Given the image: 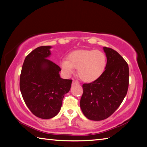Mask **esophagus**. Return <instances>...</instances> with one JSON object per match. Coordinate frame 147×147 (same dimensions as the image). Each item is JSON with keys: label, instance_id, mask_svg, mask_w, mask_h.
Returning <instances> with one entry per match:
<instances>
[{"label": "esophagus", "instance_id": "34e87169", "mask_svg": "<svg viewBox=\"0 0 147 147\" xmlns=\"http://www.w3.org/2000/svg\"><path fill=\"white\" fill-rule=\"evenodd\" d=\"M74 84H79L78 82H77L76 80H73V85H74Z\"/></svg>", "mask_w": 147, "mask_h": 147}]
</instances>
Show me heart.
<instances>
[{"instance_id":"obj_1","label":"heart","mask_w":147,"mask_h":147,"mask_svg":"<svg viewBox=\"0 0 147 147\" xmlns=\"http://www.w3.org/2000/svg\"><path fill=\"white\" fill-rule=\"evenodd\" d=\"M107 58L103 52L97 50H79L70 53L67 59H62L59 66L67 76L78 69V75L82 80L91 82L98 79L106 69Z\"/></svg>"}]
</instances>
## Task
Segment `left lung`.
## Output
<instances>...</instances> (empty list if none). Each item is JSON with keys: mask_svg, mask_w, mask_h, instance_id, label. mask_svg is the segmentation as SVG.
<instances>
[{"mask_svg": "<svg viewBox=\"0 0 147 147\" xmlns=\"http://www.w3.org/2000/svg\"><path fill=\"white\" fill-rule=\"evenodd\" d=\"M107 63L100 78L82 85L80 108L87 118L102 121L112 115L127 93L128 65L117 52L104 47Z\"/></svg>", "mask_w": 147, "mask_h": 147, "instance_id": "left-lung-1", "label": "left lung"}]
</instances>
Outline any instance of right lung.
<instances>
[{
	"mask_svg": "<svg viewBox=\"0 0 147 147\" xmlns=\"http://www.w3.org/2000/svg\"><path fill=\"white\" fill-rule=\"evenodd\" d=\"M51 49V46H41L32 51L24 59L20 76L24 102L34 115L43 119L59 113L72 83V80L61 78L60 67L48 59Z\"/></svg>",
	"mask_w": 147,
	"mask_h": 147,
	"instance_id": "add662e5",
	"label": "right lung"
}]
</instances>
